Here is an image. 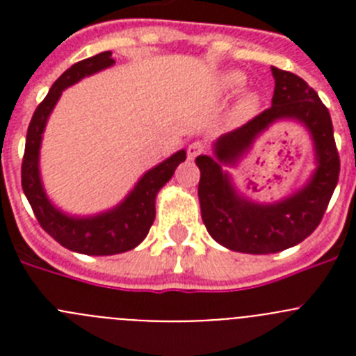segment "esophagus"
Masks as SVG:
<instances>
[{"label":"esophagus","instance_id":"esophagus-1","mask_svg":"<svg viewBox=\"0 0 356 356\" xmlns=\"http://www.w3.org/2000/svg\"><path fill=\"white\" fill-rule=\"evenodd\" d=\"M205 149H207L205 144L200 143V140H194V143L188 144V147H187V155H188V159L194 160V159H196V156L203 155V153H205Z\"/></svg>","mask_w":356,"mask_h":356}]
</instances>
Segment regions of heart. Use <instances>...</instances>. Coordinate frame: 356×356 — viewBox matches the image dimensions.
Listing matches in <instances>:
<instances>
[{"mask_svg":"<svg viewBox=\"0 0 356 356\" xmlns=\"http://www.w3.org/2000/svg\"><path fill=\"white\" fill-rule=\"evenodd\" d=\"M244 81H246V78H244V74H242V72H229L228 76L225 78L226 87L232 90L241 89L242 85H244ZM254 106H257V97L246 96L241 102V112H244V114H250V112H253L254 110Z\"/></svg>","mask_w":356,"mask_h":356,"instance_id":"obj_1","label":"heart"}]
</instances>
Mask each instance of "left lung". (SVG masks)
Instances as JSON below:
<instances>
[{"instance_id":"8db88e82","label":"left lung","mask_w":356,"mask_h":356,"mask_svg":"<svg viewBox=\"0 0 356 356\" xmlns=\"http://www.w3.org/2000/svg\"><path fill=\"white\" fill-rule=\"evenodd\" d=\"M275 76L273 105L241 128L221 135L213 155L196 159L201 217L213 241L241 253H278L300 244L319 226L335 185L341 159L333 139L330 112L316 90L294 72L271 67ZM280 118L300 120L313 135L318 168L311 181L291 198L262 206L234 191L221 165L233 163L269 124Z\"/></svg>"}]
</instances>
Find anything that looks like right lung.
Returning <instances> with one entry per match:
<instances>
[{
  "mask_svg": "<svg viewBox=\"0 0 356 356\" xmlns=\"http://www.w3.org/2000/svg\"><path fill=\"white\" fill-rule=\"evenodd\" d=\"M112 51H103L97 55L76 62L67 69L55 83L51 85L48 96L35 108L26 134L23 165H21V185L24 196L30 201L31 210L37 221L46 234L51 235L58 244L76 253L83 254H115L134 250L146 238L151 225L155 221V197L163 185L171 180L175 169L185 160V149L163 160L137 181L130 194L108 212L97 213L90 217L65 216L51 205L39 172V149L42 140L44 128L56 105L62 90L80 81L81 78L90 76L94 72L114 65Z\"/></svg>",
  "mask_w": 356,
  "mask_h": 356,
  "instance_id": "add662e5",
  "label": "right lung"
}]
</instances>
